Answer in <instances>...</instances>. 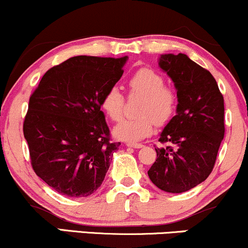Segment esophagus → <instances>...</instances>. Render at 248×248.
I'll return each instance as SVG.
<instances>
[{
    "label": "esophagus",
    "instance_id": "obj_1",
    "mask_svg": "<svg viewBox=\"0 0 248 248\" xmlns=\"http://www.w3.org/2000/svg\"><path fill=\"white\" fill-rule=\"evenodd\" d=\"M127 147H132V148H142L143 144L138 143V142H127Z\"/></svg>",
    "mask_w": 248,
    "mask_h": 248
}]
</instances>
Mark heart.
Listing matches in <instances>:
<instances>
[{
  "instance_id": "obj_1",
  "label": "heart",
  "mask_w": 248,
  "mask_h": 248,
  "mask_svg": "<svg viewBox=\"0 0 248 248\" xmlns=\"http://www.w3.org/2000/svg\"><path fill=\"white\" fill-rule=\"evenodd\" d=\"M130 93L143 95L139 106V116L124 119L114 128L118 139L138 141L154 132L156 124H167L178 106L177 91L166 85V79L152 67L143 66L130 75L127 80ZM100 106L108 118L119 121L124 114V96L118 87H109L102 95Z\"/></svg>"
}]
</instances>
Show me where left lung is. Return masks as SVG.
<instances>
[{
	"label": "left lung",
	"instance_id": "obj_1",
	"mask_svg": "<svg viewBox=\"0 0 248 248\" xmlns=\"http://www.w3.org/2000/svg\"><path fill=\"white\" fill-rule=\"evenodd\" d=\"M160 66L175 82L177 113L164 127L148 171L158 189L181 193L209 177L224 139V98L213 76L184 53L162 55Z\"/></svg>",
	"mask_w": 248,
	"mask_h": 248
}]
</instances>
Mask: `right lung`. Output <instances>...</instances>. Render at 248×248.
I'll list each match as a JSON object with an SVG mask.
<instances>
[{
    "label": "right lung",
    "mask_w": 248,
    "mask_h": 248,
    "mask_svg": "<svg viewBox=\"0 0 248 248\" xmlns=\"http://www.w3.org/2000/svg\"><path fill=\"white\" fill-rule=\"evenodd\" d=\"M127 56H77L43 76L23 122L33 171L67 197H87L104 182L120 142L100 110L104 93L124 73Z\"/></svg>",
    "instance_id": "obj_1"
}]
</instances>
